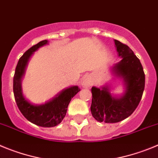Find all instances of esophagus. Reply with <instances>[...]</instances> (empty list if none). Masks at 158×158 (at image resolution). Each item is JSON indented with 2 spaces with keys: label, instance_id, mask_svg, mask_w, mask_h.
Wrapping results in <instances>:
<instances>
[{
  "label": "esophagus",
  "instance_id": "obj_1",
  "mask_svg": "<svg viewBox=\"0 0 158 158\" xmlns=\"http://www.w3.org/2000/svg\"><path fill=\"white\" fill-rule=\"evenodd\" d=\"M82 85L83 86H85V87H89V86L92 85V80L90 79V78L89 77L85 78V79H83V81H82Z\"/></svg>",
  "mask_w": 158,
  "mask_h": 158
}]
</instances>
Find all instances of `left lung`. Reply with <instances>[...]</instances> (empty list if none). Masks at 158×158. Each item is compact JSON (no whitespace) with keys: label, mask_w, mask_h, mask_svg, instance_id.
Instances as JSON below:
<instances>
[{"label":"left lung","mask_w":158,"mask_h":158,"mask_svg":"<svg viewBox=\"0 0 158 158\" xmlns=\"http://www.w3.org/2000/svg\"><path fill=\"white\" fill-rule=\"evenodd\" d=\"M114 41L121 60L113 71L123 79L126 89L124 94L117 98L111 94L107 86L92 87V116L105 123H117L131 116L139 106L145 88V74L139 59L127 45Z\"/></svg>","instance_id":"1"}]
</instances>
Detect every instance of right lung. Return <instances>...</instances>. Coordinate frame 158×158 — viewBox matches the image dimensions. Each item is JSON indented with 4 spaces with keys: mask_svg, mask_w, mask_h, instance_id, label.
Segmentation results:
<instances>
[{
    "mask_svg": "<svg viewBox=\"0 0 158 158\" xmlns=\"http://www.w3.org/2000/svg\"><path fill=\"white\" fill-rule=\"evenodd\" d=\"M48 44L43 40L33 45L19 58L13 78V92L16 105L21 113L31 123L44 127H55L63 120L71 100L80 90L79 86H73L63 89L52 99L42 105H34L28 102L22 93L21 81L25 69L34 52Z\"/></svg>",
    "mask_w": 158,
    "mask_h": 158,
    "instance_id": "add662e5",
    "label": "right lung"
}]
</instances>
